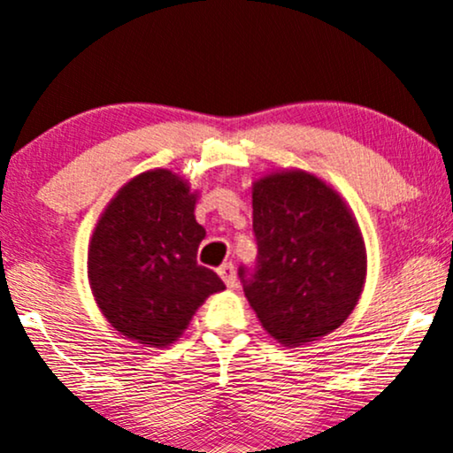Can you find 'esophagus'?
<instances>
[{
	"mask_svg": "<svg viewBox=\"0 0 453 453\" xmlns=\"http://www.w3.org/2000/svg\"><path fill=\"white\" fill-rule=\"evenodd\" d=\"M219 276L223 282H226L227 288H236L238 276H236V267H234V263H223L219 267Z\"/></svg>",
	"mask_w": 453,
	"mask_h": 453,
	"instance_id": "obj_1",
	"label": "esophagus"
}]
</instances>
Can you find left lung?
<instances>
[{"instance_id":"8db88e82","label":"left lung","mask_w":453,"mask_h":453,"mask_svg":"<svg viewBox=\"0 0 453 453\" xmlns=\"http://www.w3.org/2000/svg\"><path fill=\"white\" fill-rule=\"evenodd\" d=\"M253 234L257 261L238 276L263 328L286 347L339 328L365 280L362 234L339 194L303 171L263 177Z\"/></svg>"}]
</instances>
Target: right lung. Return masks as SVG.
<instances>
[{
    "instance_id": "obj_1",
    "label": "right lung",
    "mask_w": 453,
    "mask_h": 453,
    "mask_svg": "<svg viewBox=\"0 0 453 453\" xmlns=\"http://www.w3.org/2000/svg\"><path fill=\"white\" fill-rule=\"evenodd\" d=\"M194 204L196 194L184 180L148 171L121 188L91 236L96 301L114 328L142 345L173 342L200 303L226 288L196 261L204 227L194 219Z\"/></svg>"
}]
</instances>
